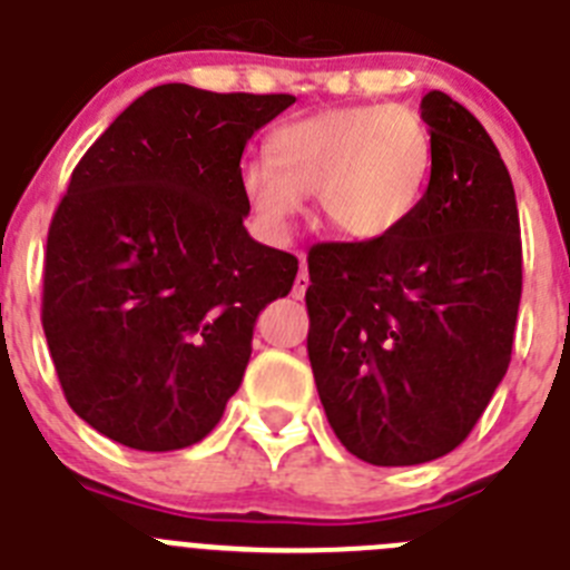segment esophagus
Instances as JSON below:
<instances>
[{
    "mask_svg": "<svg viewBox=\"0 0 570 570\" xmlns=\"http://www.w3.org/2000/svg\"><path fill=\"white\" fill-rule=\"evenodd\" d=\"M306 286H309V272H306V261H304V255H301V269H298V275H295L292 295H295V298H304Z\"/></svg>",
    "mask_w": 570,
    "mask_h": 570,
    "instance_id": "1",
    "label": "esophagus"
}]
</instances>
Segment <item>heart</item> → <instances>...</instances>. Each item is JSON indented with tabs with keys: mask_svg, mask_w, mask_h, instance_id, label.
Masks as SVG:
<instances>
[{
	"mask_svg": "<svg viewBox=\"0 0 570 570\" xmlns=\"http://www.w3.org/2000/svg\"><path fill=\"white\" fill-rule=\"evenodd\" d=\"M269 160L240 166V191L269 237H284L304 197L346 240L395 235L422 203L433 140L407 106L326 108L272 131Z\"/></svg>",
	"mask_w": 570,
	"mask_h": 570,
	"instance_id": "1",
	"label": "heart"
}]
</instances>
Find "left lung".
Returning <instances> with one entry per match:
<instances>
[{
    "mask_svg": "<svg viewBox=\"0 0 570 570\" xmlns=\"http://www.w3.org/2000/svg\"><path fill=\"white\" fill-rule=\"evenodd\" d=\"M419 209L375 244L309 249L306 353L353 456L404 468L468 439L511 364L522 298L517 195L482 122L430 91Z\"/></svg>",
    "mask_w": 570,
    "mask_h": 570,
    "instance_id": "1",
    "label": "left lung"
}]
</instances>
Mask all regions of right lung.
Segmentation results:
<instances>
[{"label":"right lung","instance_id":"1","mask_svg":"<svg viewBox=\"0 0 570 570\" xmlns=\"http://www.w3.org/2000/svg\"><path fill=\"white\" fill-rule=\"evenodd\" d=\"M292 94L168 82L137 97L73 168L48 229L42 330L68 404L148 453L215 430L269 301L298 257L246 232L240 157Z\"/></svg>","mask_w":570,"mask_h":570}]
</instances>
